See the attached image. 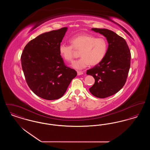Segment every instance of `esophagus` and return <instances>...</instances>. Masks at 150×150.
<instances>
[{
	"mask_svg": "<svg viewBox=\"0 0 150 150\" xmlns=\"http://www.w3.org/2000/svg\"><path fill=\"white\" fill-rule=\"evenodd\" d=\"M77 74H78V75H83L84 74V72L83 71H77Z\"/></svg>",
	"mask_w": 150,
	"mask_h": 150,
	"instance_id": "1",
	"label": "esophagus"
}]
</instances>
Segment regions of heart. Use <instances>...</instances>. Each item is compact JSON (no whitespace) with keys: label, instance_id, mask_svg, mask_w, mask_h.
I'll list each match as a JSON object with an SVG mask.
<instances>
[{"label":"heart","instance_id":"b5f03b06","mask_svg":"<svg viewBox=\"0 0 150 150\" xmlns=\"http://www.w3.org/2000/svg\"><path fill=\"white\" fill-rule=\"evenodd\" d=\"M70 45L61 44L58 50L61 57L67 62H72L74 54L73 48L80 50L79 56L72 65L77 70H82L92 65L99 64L105 58L108 50V43L104 38H96L90 34H79L71 37Z\"/></svg>","mask_w":150,"mask_h":150}]
</instances>
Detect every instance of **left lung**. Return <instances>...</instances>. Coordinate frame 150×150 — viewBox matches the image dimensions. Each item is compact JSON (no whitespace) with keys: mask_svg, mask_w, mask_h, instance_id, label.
I'll list each match as a JSON object with an SVG mask.
<instances>
[{"mask_svg":"<svg viewBox=\"0 0 150 150\" xmlns=\"http://www.w3.org/2000/svg\"><path fill=\"white\" fill-rule=\"evenodd\" d=\"M91 30L104 36L108 44L105 58L86 72L95 79L90 92L97 98H104L118 92L124 86L130 66V52L125 39L114 31L106 29Z\"/></svg>","mask_w":150,"mask_h":150,"instance_id":"8db88e82","label":"left lung"}]
</instances>
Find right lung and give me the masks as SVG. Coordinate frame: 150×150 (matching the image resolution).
I'll use <instances>...</instances> for the list:
<instances>
[{
    "label": "right lung",
    "instance_id": "obj_1",
    "mask_svg": "<svg viewBox=\"0 0 150 150\" xmlns=\"http://www.w3.org/2000/svg\"><path fill=\"white\" fill-rule=\"evenodd\" d=\"M65 27L38 36L22 53V68L28 85L36 96L57 100L66 92L77 72L64 65L59 45L67 30Z\"/></svg>",
    "mask_w": 150,
    "mask_h": 150
}]
</instances>
